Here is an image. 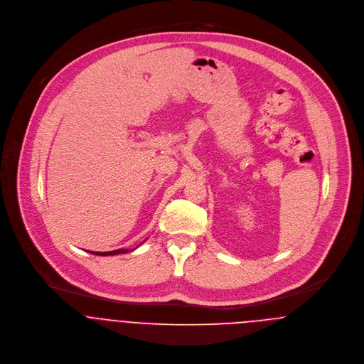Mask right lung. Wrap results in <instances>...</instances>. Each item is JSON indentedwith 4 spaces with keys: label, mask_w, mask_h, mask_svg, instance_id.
Instances as JSON below:
<instances>
[{
    "label": "right lung",
    "mask_w": 364,
    "mask_h": 364,
    "mask_svg": "<svg viewBox=\"0 0 364 364\" xmlns=\"http://www.w3.org/2000/svg\"><path fill=\"white\" fill-rule=\"evenodd\" d=\"M90 252V251H88ZM130 252L129 250H116V251H109V252H91V254H95V255H101V257H109V255H119V254H127Z\"/></svg>",
    "instance_id": "add662e5"
}]
</instances>
